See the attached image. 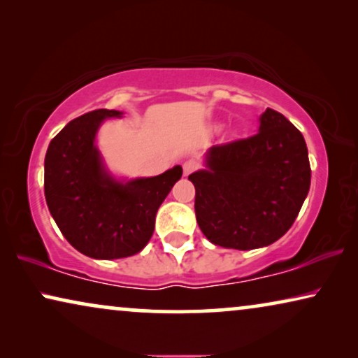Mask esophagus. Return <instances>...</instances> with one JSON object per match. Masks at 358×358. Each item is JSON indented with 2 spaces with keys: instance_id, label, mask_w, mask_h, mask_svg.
I'll list each match as a JSON object with an SVG mask.
<instances>
[{
  "instance_id": "esophagus-1",
  "label": "esophagus",
  "mask_w": 358,
  "mask_h": 358,
  "mask_svg": "<svg viewBox=\"0 0 358 358\" xmlns=\"http://www.w3.org/2000/svg\"><path fill=\"white\" fill-rule=\"evenodd\" d=\"M182 169H184V176H189V174H192L194 171L199 169V164L195 163V161L189 159V161H185V163L182 164Z\"/></svg>"
}]
</instances>
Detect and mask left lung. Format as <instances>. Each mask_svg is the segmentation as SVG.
Masks as SVG:
<instances>
[{"label":"left lung","instance_id":"1","mask_svg":"<svg viewBox=\"0 0 358 358\" xmlns=\"http://www.w3.org/2000/svg\"><path fill=\"white\" fill-rule=\"evenodd\" d=\"M189 180L208 241L239 251L268 246L290 229L310 190L305 138L280 112L267 109L256 135L212 146L207 169Z\"/></svg>","mask_w":358,"mask_h":358}]
</instances>
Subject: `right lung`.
Returning <instances> with one entry per match:
<instances>
[{
	"label": "right lung",
	"mask_w": 358,
	"mask_h": 358,
	"mask_svg": "<svg viewBox=\"0 0 358 358\" xmlns=\"http://www.w3.org/2000/svg\"><path fill=\"white\" fill-rule=\"evenodd\" d=\"M122 112L97 109L71 120L48 145L43 190L57 227L73 248L92 259L140 252L155 231L159 205L182 176L174 166L155 178L120 182L96 148L102 120Z\"/></svg>",
	"instance_id": "1"
}]
</instances>
